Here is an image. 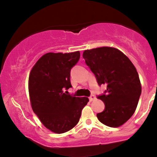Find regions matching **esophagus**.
<instances>
[{"label": "esophagus", "instance_id": "34e87169", "mask_svg": "<svg viewBox=\"0 0 157 157\" xmlns=\"http://www.w3.org/2000/svg\"><path fill=\"white\" fill-rule=\"evenodd\" d=\"M95 99H96V97H95L94 95H91V96H90V97H89V100L91 102L94 101V100Z\"/></svg>", "mask_w": 157, "mask_h": 157}]
</instances>
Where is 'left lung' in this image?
Listing matches in <instances>:
<instances>
[{"mask_svg": "<svg viewBox=\"0 0 157 157\" xmlns=\"http://www.w3.org/2000/svg\"><path fill=\"white\" fill-rule=\"evenodd\" d=\"M82 57L98 84L107 85L106 94L98 97L105 109L97 113V118L109 127H120L134 114L141 94L136 68L125 54L113 47L85 50Z\"/></svg>", "mask_w": 157, "mask_h": 157, "instance_id": "1", "label": "left lung"}]
</instances>
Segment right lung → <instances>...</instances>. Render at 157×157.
<instances>
[{
	"label": "right lung",
	"instance_id": "right-lung-1",
	"mask_svg": "<svg viewBox=\"0 0 157 157\" xmlns=\"http://www.w3.org/2000/svg\"><path fill=\"white\" fill-rule=\"evenodd\" d=\"M79 51L45 54L36 62L29 77L32 109L46 128L56 134L72 129L80 120L88 97L66 94L71 87L70 71L80 59Z\"/></svg>",
	"mask_w": 157,
	"mask_h": 157
}]
</instances>
